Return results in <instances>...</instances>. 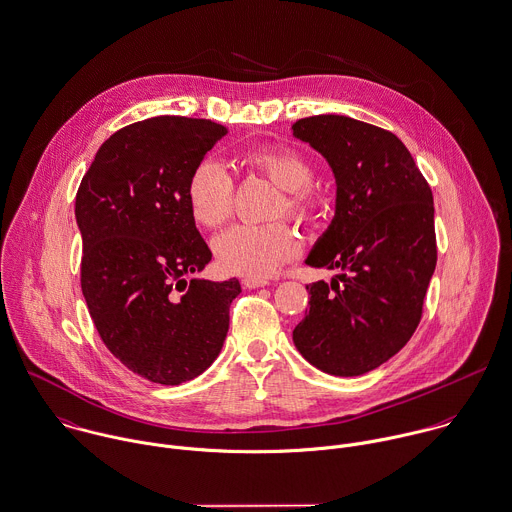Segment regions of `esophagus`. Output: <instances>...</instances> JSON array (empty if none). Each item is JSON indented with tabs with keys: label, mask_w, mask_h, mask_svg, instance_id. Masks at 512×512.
Masks as SVG:
<instances>
[{
	"label": "esophagus",
	"mask_w": 512,
	"mask_h": 512,
	"mask_svg": "<svg viewBox=\"0 0 512 512\" xmlns=\"http://www.w3.org/2000/svg\"><path fill=\"white\" fill-rule=\"evenodd\" d=\"M241 285L245 287V289H259V287H265V285H269L265 279H253V277H245L243 281H241Z\"/></svg>",
	"instance_id": "1"
}]
</instances>
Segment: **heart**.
<instances>
[{
	"mask_svg": "<svg viewBox=\"0 0 512 512\" xmlns=\"http://www.w3.org/2000/svg\"><path fill=\"white\" fill-rule=\"evenodd\" d=\"M245 164L283 188L277 213H289L299 221L316 217L322 196L312 186L314 168L305 154L289 146H257L245 152ZM233 178L215 160H200L186 184V200L192 217L207 229L221 227L233 213ZM219 265L253 279L271 277L283 263L299 255L297 233L285 223L235 225L213 243Z\"/></svg>",
	"mask_w": 512,
	"mask_h": 512,
	"instance_id": "b5f03b06",
	"label": "heart"
}]
</instances>
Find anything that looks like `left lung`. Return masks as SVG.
<instances>
[{
	"mask_svg": "<svg viewBox=\"0 0 512 512\" xmlns=\"http://www.w3.org/2000/svg\"><path fill=\"white\" fill-rule=\"evenodd\" d=\"M293 134L336 178V213L307 265L342 271L330 285H307L293 340L318 370L360 376L398 354L421 320L437 263L431 188L390 130L318 114L297 120Z\"/></svg>",
	"mask_w": 512,
	"mask_h": 512,
	"instance_id": "left-lung-1",
	"label": "left lung"
}]
</instances>
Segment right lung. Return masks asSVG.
I'll return each mask as SVG.
<instances>
[{"instance_id": "1", "label": "right lung", "mask_w": 512, "mask_h": 512, "mask_svg": "<svg viewBox=\"0 0 512 512\" xmlns=\"http://www.w3.org/2000/svg\"><path fill=\"white\" fill-rule=\"evenodd\" d=\"M225 134L188 116L128 124L99 148L77 192L89 314L112 356L154 384L178 386L211 366L241 293L237 279L186 281L211 261L186 184Z\"/></svg>"}]
</instances>
